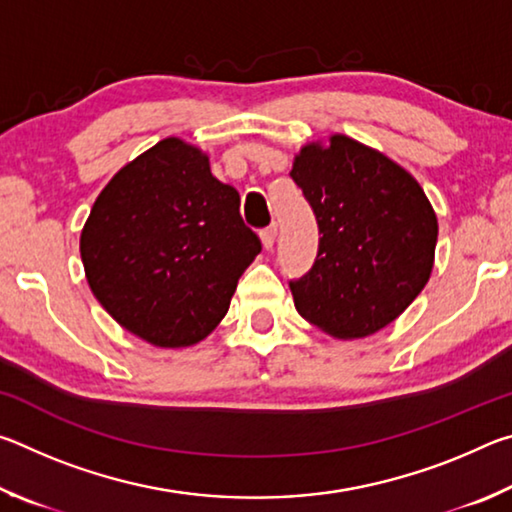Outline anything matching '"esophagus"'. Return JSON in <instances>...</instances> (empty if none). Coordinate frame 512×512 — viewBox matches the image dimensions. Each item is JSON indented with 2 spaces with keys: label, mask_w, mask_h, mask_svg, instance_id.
I'll use <instances>...</instances> for the list:
<instances>
[{
  "label": "esophagus",
  "mask_w": 512,
  "mask_h": 512,
  "mask_svg": "<svg viewBox=\"0 0 512 512\" xmlns=\"http://www.w3.org/2000/svg\"><path fill=\"white\" fill-rule=\"evenodd\" d=\"M259 237H262V244L266 250H271L275 246V237H277V225H268L262 232H259Z\"/></svg>",
  "instance_id": "1"
}]
</instances>
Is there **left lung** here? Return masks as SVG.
Here are the masks:
<instances>
[{
	"instance_id": "obj_1",
	"label": "left lung",
	"mask_w": 512,
	"mask_h": 512,
	"mask_svg": "<svg viewBox=\"0 0 512 512\" xmlns=\"http://www.w3.org/2000/svg\"><path fill=\"white\" fill-rule=\"evenodd\" d=\"M291 178L318 223L316 262L289 287L298 314L336 339H363L429 282L436 212L409 171L352 137L302 146Z\"/></svg>"
}]
</instances>
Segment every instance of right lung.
<instances>
[{"label": "right lung", "instance_id": "obj_1", "mask_svg": "<svg viewBox=\"0 0 512 512\" xmlns=\"http://www.w3.org/2000/svg\"><path fill=\"white\" fill-rule=\"evenodd\" d=\"M239 203L201 149L178 137L151 146L115 173L85 221L81 259L94 298L158 348L203 341L262 253Z\"/></svg>", "mask_w": 512, "mask_h": 512}]
</instances>
